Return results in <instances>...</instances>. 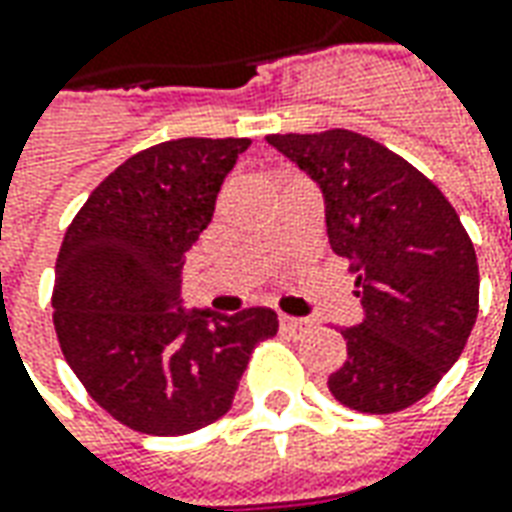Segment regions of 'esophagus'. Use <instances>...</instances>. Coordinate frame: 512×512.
Here are the masks:
<instances>
[{"label": "esophagus", "mask_w": 512, "mask_h": 512, "mask_svg": "<svg viewBox=\"0 0 512 512\" xmlns=\"http://www.w3.org/2000/svg\"><path fill=\"white\" fill-rule=\"evenodd\" d=\"M313 327L310 318H296V316H280V330L285 335H305Z\"/></svg>", "instance_id": "34e87169"}]
</instances>
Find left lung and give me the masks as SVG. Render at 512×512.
I'll return each mask as SVG.
<instances>
[{
  "instance_id": "left-lung-1",
  "label": "left lung",
  "mask_w": 512,
  "mask_h": 512,
  "mask_svg": "<svg viewBox=\"0 0 512 512\" xmlns=\"http://www.w3.org/2000/svg\"><path fill=\"white\" fill-rule=\"evenodd\" d=\"M324 196L335 255L357 271L363 321L341 330L332 396L360 413H396L438 385L466 346L480 268L449 199L407 160L352 130L266 135Z\"/></svg>"
}]
</instances>
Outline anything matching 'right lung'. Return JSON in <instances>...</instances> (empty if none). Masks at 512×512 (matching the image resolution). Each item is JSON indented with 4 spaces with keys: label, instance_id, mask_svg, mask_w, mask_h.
Here are the masks:
<instances>
[{
    "label": "right lung",
    "instance_id": "obj_1",
    "mask_svg": "<svg viewBox=\"0 0 512 512\" xmlns=\"http://www.w3.org/2000/svg\"><path fill=\"white\" fill-rule=\"evenodd\" d=\"M249 138H180L124 160L74 216L55 266L63 357L110 416L188 435L230 410L277 313L182 307V266Z\"/></svg>",
    "mask_w": 512,
    "mask_h": 512
}]
</instances>
